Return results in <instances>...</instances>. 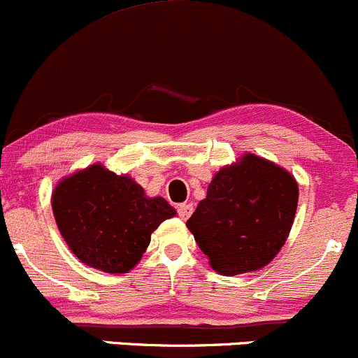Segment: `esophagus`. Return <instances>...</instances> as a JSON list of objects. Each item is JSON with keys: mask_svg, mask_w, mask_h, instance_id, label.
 <instances>
[{"mask_svg": "<svg viewBox=\"0 0 358 358\" xmlns=\"http://www.w3.org/2000/svg\"><path fill=\"white\" fill-rule=\"evenodd\" d=\"M178 213L182 220H187L191 217V213H193V205L191 203H182V205L178 206Z\"/></svg>", "mask_w": 358, "mask_h": 358, "instance_id": "obj_1", "label": "esophagus"}]
</instances>
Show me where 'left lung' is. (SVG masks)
I'll use <instances>...</instances> for the list:
<instances>
[{
    "instance_id": "left-lung-1",
    "label": "left lung",
    "mask_w": 358,
    "mask_h": 358,
    "mask_svg": "<svg viewBox=\"0 0 358 358\" xmlns=\"http://www.w3.org/2000/svg\"><path fill=\"white\" fill-rule=\"evenodd\" d=\"M297 201L299 186L290 172L245 153L215 174L186 225L215 271L241 275L266 266L278 255Z\"/></svg>"
}]
</instances>
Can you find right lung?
<instances>
[{"label": "right lung", "mask_w": 358, "mask_h": 358, "mask_svg": "<svg viewBox=\"0 0 358 358\" xmlns=\"http://www.w3.org/2000/svg\"><path fill=\"white\" fill-rule=\"evenodd\" d=\"M52 211L68 248L87 266L128 273L147 251L152 232L176 210L164 198H148L129 176L102 164L61 179Z\"/></svg>", "instance_id": "1"}]
</instances>
